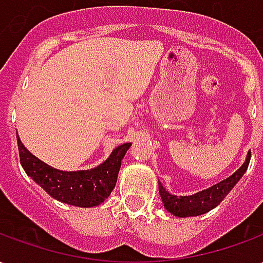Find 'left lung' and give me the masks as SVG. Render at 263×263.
<instances>
[{"label": "left lung", "mask_w": 263, "mask_h": 263, "mask_svg": "<svg viewBox=\"0 0 263 263\" xmlns=\"http://www.w3.org/2000/svg\"><path fill=\"white\" fill-rule=\"evenodd\" d=\"M249 159H251V152L247 156L243 165L234 175L193 196H180V197L173 196L169 192H166V189L159 183V194L162 197V203L169 213L176 217H196V215L209 213L210 210L217 207L226 198L227 194L231 192L238 180L243 176V173L248 169Z\"/></svg>", "instance_id": "left-lung-1"}]
</instances>
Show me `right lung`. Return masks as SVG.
Masks as SVG:
<instances>
[{
	"label": "right lung",
	"mask_w": 263,
	"mask_h": 263,
	"mask_svg": "<svg viewBox=\"0 0 263 263\" xmlns=\"http://www.w3.org/2000/svg\"><path fill=\"white\" fill-rule=\"evenodd\" d=\"M16 141L21 165L26 175L53 198L77 207H94L108 197L115 187L121 160L131 146V143L120 145L108 159L90 171L63 172L46 165L32 155L21 142L18 132Z\"/></svg>",
	"instance_id": "right-lung-1"
}]
</instances>
